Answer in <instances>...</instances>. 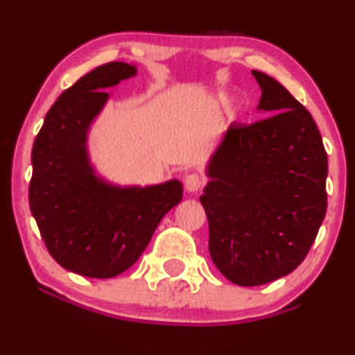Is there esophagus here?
Instances as JSON below:
<instances>
[{
  "mask_svg": "<svg viewBox=\"0 0 355 355\" xmlns=\"http://www.w3.org/2000/svg\"><path fill=\"white\" fill-rule=\"evenodd\" d=\"M203 183H205L203 177H200V175H196V173H190L185 177V189L191 191V193L202 190Z\"/></svg>",
  "mask_w": 355,
  "mask_h": 355,
  "instance_id": "obj_1",
  "label": "esophagus"
}]
</instances>
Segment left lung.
Here are the masks:
<instances>
[{"label":"left lung","mask_w":355,"mask_h":355,"mask_svg":"<svg viewBox=\"0 0 355 355\" xmlns=\"http://www.w3.org/2000/svg\"><path fill=\"white\" fill-rule=\"evenodd\" d=\"M251 72L261 87L258 109L275 114L228 127L200 196L213 263L238 286L296 270L327 210V153L314 119L276 79Z\"/></svg>","instance_id":"1"}]
</instances>
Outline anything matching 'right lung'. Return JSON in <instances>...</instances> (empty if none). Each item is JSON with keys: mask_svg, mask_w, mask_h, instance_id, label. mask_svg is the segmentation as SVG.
Here are the masks:
<instances>
[{"mask_svg": "<svg viewBox=\"0 0 355 355\" xmlns=\"http://www.w3.org/2000/svg\"><path fill=\"white\" fill-rule=\"evenodd\" d=\"M135 74L127 62L87 72L54 102L33 145L31 213L49 254L80 276L105 279L129 270L183 196L178 180L121 189L89 164L87 132L109 99L104 91Z\"/></svg>", "mask_w": 355, "mask_h": 355, "instance_id": "obj_1", "label": "right lung"}]
</instances>
